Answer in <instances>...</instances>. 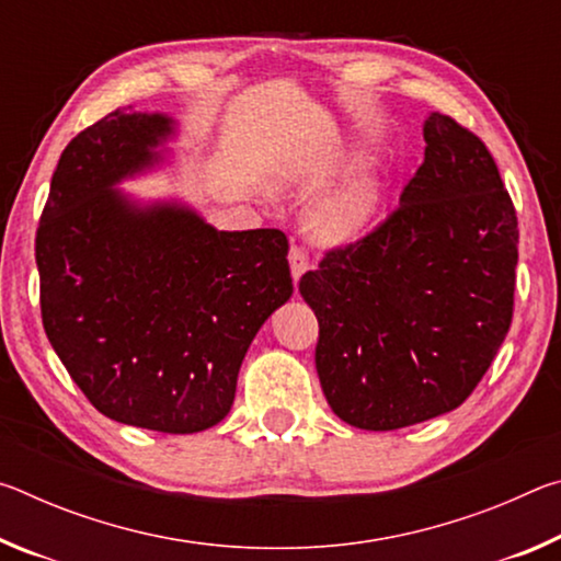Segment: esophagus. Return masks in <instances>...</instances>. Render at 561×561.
<instances>
[{"label":"esophagus","instance_id":"1","mask_svg":"<svg viewBox=\"0 0 561 561\" xmlns=\"http://www.w3.org/2000/svg\"><path fill=\"white\" fill-rule=\"evenodd\" d=\"M289 264H291V277H294V282H297V279L301 277V274L311 267L307 252H304L301 247H297V244H294L291 250H289Z\"/></svg>","mask_w":561,"mask_h":561}]
</instances>
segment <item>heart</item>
Returning <instances> with one entry per match:
<instances>
[{"label":"heart","mask_w":561,"mask_h":561,"mask_svg":"<svg viewBox=\"0 0 561 561\" xmlns=\"http://www.w3.org/2000/svg\"><path fill=\"white\" fill-rule=\"evenodd\" d=\"M386 170L381 165H364L339 185L319 193L304 207L301 225L319 244H346L358 240L374 222L386 197Z\"/></svg>","instance_id":"obj_1"}]
</instances>
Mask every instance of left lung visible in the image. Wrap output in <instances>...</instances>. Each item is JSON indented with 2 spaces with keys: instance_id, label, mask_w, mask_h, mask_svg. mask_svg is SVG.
I'll list each match as a JSON object with an SVG mask.
<instances>
[{
  "instance_id": "obj_1",
  "label": "left lung",
  "mask_w": 561,
  "mask_h": 561,
  "mask_svg": "<svg viewBox=\"0 0 561 561\" xmlns=\"http://www.w3.org/2000/svg\"><path fill=\"white\" fill-rule=\"evenodd\" d=\"M423 138L398 210L299 282L319 319L321 388L360 431L455 411L512 321L519 232L495 160L443 113H428Z\"/></svg>"
}]
</instances>
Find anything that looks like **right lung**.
Listing matches in <instances>:
<instances>
[{"label":"right lung","mask_w":561,"mask_h":561,"mask_svg":"<svg viewBox=\"0 0 561 561\" xmlns=\"http://www.w3.org/2000/svg\"><path fill=\"white\" fill-rule=\"evenodd\" d=\"M178 121L116 108L54 170L36 230L42 319L96 411L158 433H201L230 413L264 321L291 297L279 230H217L178 197L126 180L173 163Z\"/></svg>","instance_id":"add662e5"}]
</instances>
